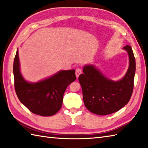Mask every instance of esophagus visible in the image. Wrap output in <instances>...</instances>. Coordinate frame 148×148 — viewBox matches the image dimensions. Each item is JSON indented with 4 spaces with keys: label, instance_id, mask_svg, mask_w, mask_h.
<instances>
[{
    "label": "esophagus",
    "instance_id": "34e87169",
    "mask_svg": "<svg viewBox=\"0 0 148 148\" xmlns=\"http://www.w3.org/2000/svg\"><path fill=\"white\" fill-rule=\"evenodd\" d=\"M75 73H76V77H79V75L82 73V70L81 69H79V68H77V69H76V72H75Z\"/></svg>",
    "mask_w": 148,
    "mask_h": 148
}]
</instances>
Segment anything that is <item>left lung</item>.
I'll return each instance as SVG.
<instances>
[{
  "label": "left lung",
  "mask_w": 148,
  "mask_h": 148,
  "mask_svg": "<svg viewBox=\"0 0 148 148\" xmlns=\"http://www.w3.org/2000/svg\"><path fill=\"white\" fill-rule=\"evenodd\" d=\"M123 49L128 53L129 66L125 75L118 81L106 77L95 65H85L79 82L82 88L83 102L90 112L99 115L116 112L131 98L136 70L132 49L126 45Z\"/></svg>",
  "instance_id": "left-lung-1"
}]
</instances>
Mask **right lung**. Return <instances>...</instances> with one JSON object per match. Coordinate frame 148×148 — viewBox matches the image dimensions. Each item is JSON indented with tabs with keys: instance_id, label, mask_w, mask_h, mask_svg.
I'll use <instances>...</instances> for the list:
<instances>
[{
	"instance_id": "right-lung-1",
	"label": "right lung",
	"mask_w": 148,
	"mask_h": 148,
	"mask_svg": "<svg viewBox=\"0 0 148 148\" xmlns=\"http://www.w3.org/2000/svg\"><path fill=\"white\" fill-rule=\"evenodd\" d=\"M13 75L16 94L20 102L33 114L45 117L60 110L66 87L76 79L72 69L60 71L38 82H27L20 71L18 49L14 59Z\"/></svg>"
}]
</instances>
